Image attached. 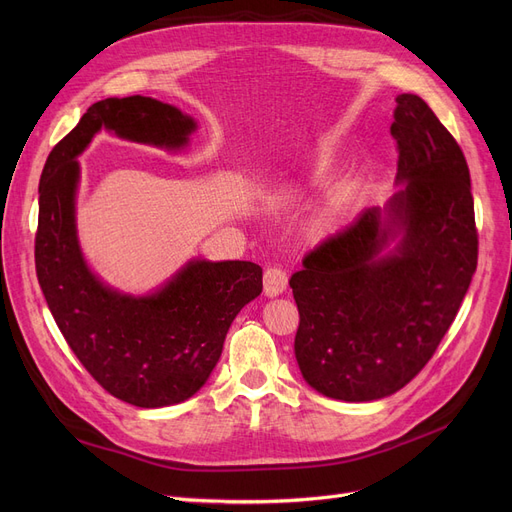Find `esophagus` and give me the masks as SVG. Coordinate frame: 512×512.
Returning a JSON list of instances; mask_svg holds the SVG:
<instances>
[{
    "mask_svg": "<svg viewBox=\"0 0 512 512\" xmlns=\"http://www.w3.org/2000/svg\"><path fill=\"white\" fill-rule=\"evenodd\" d=\"M288 286V276L282 267H267L263 274V292L267 297H278Z\"/></svg>",
    "mask_w": 512,
    "mask_h": 512,
    "instance_id": "1",
    "label": "esophagus"
}]
</instances>
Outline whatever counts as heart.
<instances>
[{
  "instance_id": "heart-1",
  "label": "heart",
  "mask_w": 512,
  "mask_h": 512,
  "mask_svg": "<svg viewBox=\"0 0 512 512\" xmlns=\"http://www.w3.org/2000/svg\"><path fill=\"white\" fill-rule=\"evenodd\" d=\"M340 205H342V201H340V199H334V201L330 203V207H328V211H326V220H328V218H332V215H336V213H338Z\"/></svg>"
}]
</instances>
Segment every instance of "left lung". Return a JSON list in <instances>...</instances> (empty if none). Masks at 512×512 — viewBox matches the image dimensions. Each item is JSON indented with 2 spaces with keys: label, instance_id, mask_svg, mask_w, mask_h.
Returning a JSON list of instances; mask_svg holds the SVG:
<instances>
[{
  "label": "left lung",
  "instance_id": "8db88e82",
  "mask_svg": "<svg viewBox=\"0 0 512 512\" xmlns=\"http://www.w3.org/2000/svg\"><path fill=\"white\" fill-rule=\"evenodd\" d=\"M405 188L328 236L292 274L294 355L311 388L348 402L405 388L434 357L477 267L463 149L421 97H396L390 126ZM403 232L382 256L387 238Z\"/></svg>",
  "mask_w": 512,
  "mask_h": 512
}]
</instances>
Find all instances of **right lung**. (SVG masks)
Returning a JSON list of instances; mask_svg holds the SVG:
<instances>
[{
    "mask_svg": "<svg viewBox=\"0 0 512 512\" xmlns=\"http://www.w3.org/2000/svg\"><path fill=\"white\" fill-rule=\"evenodd\" d=\"M110 128L130 141L180 147L193 118L151 97L93 103L51 149L39 182L35 267L47 307L76 359L112 396L157 409L191 398L222 355L238 311L263 290L251 261H191L151 297L103 286L80 255L74 228L76 155Z\"/></svg>",
    "mask_w": 512,
    "mask_h": 512,
    "instance_id": "add662e5",
    "label": "right lung"
}]
</instances>
